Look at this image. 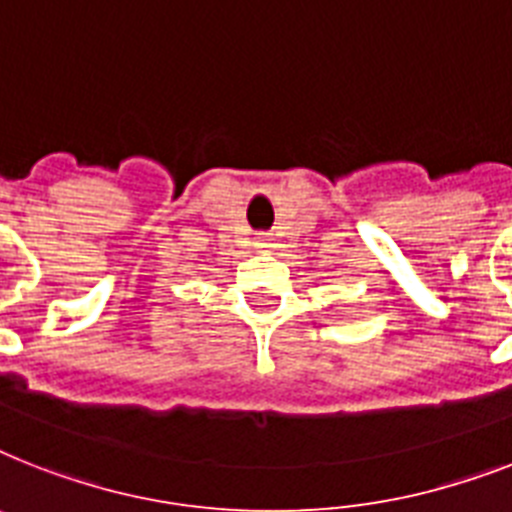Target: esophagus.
<instances>
[{"mask_svg":"<svg viewBox=\"0 0 512 512\" xmlns=\"http://www.w3.org/2000/svg\"><path fill=\"white\" fill-rule=\"evenodd\" d=\"M255 247L257 249H263V252H268V247H273V239H270L268 234H260L255 239Z\"/></svg>","mask_w":512,"mask_h":512,"instance_id":"34e87169","label":"esophagus"}]
</instances>
